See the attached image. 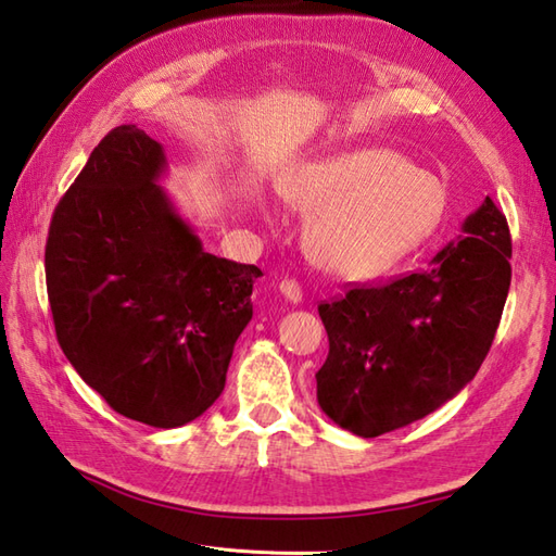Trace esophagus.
<instances>
[{"mask_svg":"<svg viewBox=\"0 0 556 556\" xmlns=\"http://www.w3.org/2000/svg\"><path fill=\"white\" fill-rule=\"evenodd\" d=\"M280 294H282V298H286L288 302H292V304L302 302V288H300L298 280H282V282H280Z\"/></svg>","mask_w":556,"mask_h":556,"instance_id":"obj_1","label":"esophagus"}]
</instances>
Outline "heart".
Here are the masks:
<instances>
[{
    "instance_id": "obj_1",
    "label": "heart",
    "mask_w": 556,
    "mask_h": 556,
    "mask_svg": "<svg viewBox=\"0 0 556 556\" xmlns=\"http://www.w3.org/2000/svg\"><path fill=\"white\" fill-rule=\"evenodd\" d=\"M286 200L309 214L304 250L344 280L388 274L440 226L447 190L397 152L352 150L298 170Z\"/></svg>"
}]
</instances>
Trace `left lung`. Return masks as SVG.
<instances>
[{
    "label": "left lung",
    "mask_w": 556,
    "mask_h": 556,
    "mask_svg": "<svg viewBox=\"0 0 556 556\" xmlns=\"http://www.w3.org/2000/svg\"><path fill=\"white\" fill-rule=\"evenodd\" d=\"M462 230L428 268L318 306L330 350L316 400L340 428L378 438L409 426L478 374L509 294L511 236L490 197Z\"/></svg>",
    "instance_id": "left-lung-1"
}]
</instances>
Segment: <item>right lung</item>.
<instances>
[{"label": "right lung", "instance_id": "right-lung-1", "mask_svg": "<svg viewBox=\"0 0 556 556\" xmlns=\"http://www.w3.org/2000/svg\"><path fill=\"white\" fill-rule=\"evenodd\" d=\"M164 147L118 126L54 208L45 247L56 340L111 409L154 428L224 392L262 270L208 254L164 192Z\"/></svg>", "mask_w": 556, "mask_h": 556}]
</instances>
